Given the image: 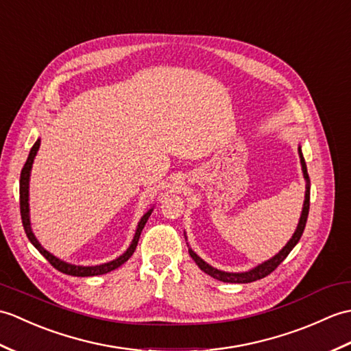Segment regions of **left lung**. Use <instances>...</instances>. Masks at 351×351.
<instances>
[{
    "label": "left lung",
    "mask_w": 351,
    "mask_h": 351,
    "mask_svg": "<svg viewBox=\"0 0 351 351\" xmlns=\"http://www.w3.org/2000/svg\"><path fill=\"white\" fill-rule=\"evenodd\" d=\"M299 156H300L303 177H305V180H306V191H305V201H303V208H302V215H300V219H299V223H298V228H295L293 237L288 240V243L275 256H271L270 260L258 264V266L251 269V270H247V271H240V274H232V271H223V270H217V269L212 267L204 260H201L199 256L189 247V255L192 256V260L198 264V267L202 271H206L207 275H210L212 278L217 279V281H222V282L247 284V282L258 281V279H261V278H266L267 275H270L271 271H274L279 266V264H281L287 258V255L293 251V247L298 245V241L300 240V237L303 234V230H305L308 213H309V193H311L309 189H311V183H309V176H308L306 163H305V159H303V154H302L300 147H299Z\"/></svg>",
    "instance_id": "obj_1"
}]
</instances>
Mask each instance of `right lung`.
I'll use <instances>...</instances> for the list:
<instances>
[{
	"instance_id": "add662e5",
	"label": "right lung",
	"mask_w": 351,
	"mask_h": 351,
	"mask_svg": "<svg viewBox=\"0 0 351 351\" xmlns=\"http://www.w3.org/2000/svg\"><path fill=\"white\" fill-rule=\"evenodd\" d=\"M38 147H40V139H37V141L34 143V145L31 147L29 150V154H28V159L25 162V165H23L22 171H21V180H19V199H21V217H22V225H23V230H25L27 232V237L28 240L31 241V243L34 245V247L37 249L38 252H40L46 260H48L53 267H56L58 271H63V274L66 275H70V276H96V275H104V274H108V271L111 270H115L117 267H120L121 264L126 263L132 254L135 252L136 249V245H138V240H139V236H141V231L144 228L145 222L149 221V217L153 212V208H150L149 212H147L143 217L141 221L138 222V227H136V231H135V236H134V240H132L130 246L128 247V251L124 252L123 255H120L119 258H115L110 263H105V264H99V266H76V264H70V263H66L63 260L57 258L56 255H52L51 252L46 251V249L38 243V240L36 239L33 230H31V222H29V204H28V192H29V174H31V168H33V162H34V158L36 154L38 152Z\"/></svg>"
}]
</instances>
